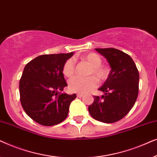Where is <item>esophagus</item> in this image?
I'll return each instance as SVG.
<instances>
[{"instance_id": "obj_1", "label": "esophagus", "mask_w": 157, "mask_h": 157, "mask_svg": "<svg viewBox=\"0 0 157 157\" xmlns=\"http://www.w3.org/2000/svg\"><path fill=\"white\" fill-rule=\"evenodd\" d=\"M77 97H78V98H81V97H82V96H83V94H77Z\"/></svg>"}]
</instances>
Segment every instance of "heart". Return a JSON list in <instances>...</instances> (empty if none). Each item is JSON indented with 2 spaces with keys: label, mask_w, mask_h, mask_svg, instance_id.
Returning a JSON list of instances; mask_svg holds the SVG:
<instances>
[{
  "label": "heart",
  "mask_w": 157,
  "mask_h": 157,
  "mask_svg": "<svg viewBox=\"0 0 157 157\" xmlns=\"http://www.w3.org/2000/svg\"><path fill=\"white\" fill-rule=\"evenodd\" d=\"M82 61L91 66L89 71V76L88 78H81V77H74L71 79L68 82V89L74 93L84 94L87 93L98 85L96 78L101 82L106 81L109 76V67L102 65V59L99 55L95 53H89L81 57ZM76 71L75 61L73 59H69L63 64L62 72L63 74L67 78L73 76ZM95 76L96 78L94 77Z\"/></svg>",
  "instance_id": "1"
}]
</instances>
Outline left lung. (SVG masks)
<instances>
[{"label": "left lung", "mask_w": 157, "mask_h": 157, "mask_svg": "<svg viewBox=\"0 0 157 157\" xmlns=\"http://www.w3.org/2000/svg\"><path fill=\"white\" fill-rule=\"evenodd\" d=\"M108 61L111 70L98 90L104 95L94 96L89 106L94 119L104 123H114L125 117L136 102L139 94V74L129 55L113 48H95Z\"/></svg>", "instance_id": "8db88e82"}]
</instances>
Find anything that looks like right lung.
<instances>
[{
  "label": "right lung",
  "instance_id": "right-lung-1",
  "mask_svg": "<svg viewBox=\"0 0 157 157\" xmlns=\"http://www.w3.org/2000/svg\"><path fill=\"white\" fill-rule=\"evenodd\" d=\"M74 53L45 54L25 65L19 82L20 100L26 114L43 126H53L67 117L75 94H63L67 83L62 69Z\"/></svg>",
  "mask_w": 157,
  "mask_h": 157
}]
</instances>
